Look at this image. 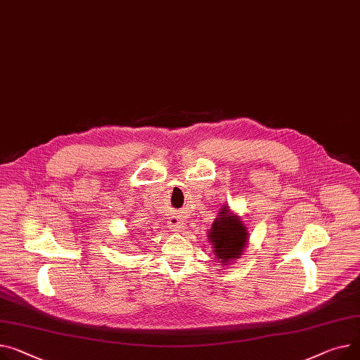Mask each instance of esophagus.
Segmentation results:
<instances>
[{"instance_id": "obj_1", "label": "esophagus", "mask_w": 360, "mask_h": 360, "mask_svg": "<svg viewBox=\"0 0 360 360\" xmlns=\"http://www.w3.org/2000/svg\"><path fill=\"white\" fill-rule=\"evenodd\" d=\"M169 227L174 230V231H179L185 227V223L184 220L179 217V215H172L171 220H169Z\"/></svg>"}]
</instances>
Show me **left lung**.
<instances>
[{
	"label": "left lung",
	"mask_w": 360,
	"mask_h": 360,
	"mask_svg": "<svg viewBox=\"0 0 360 360\" xmlns=\"http://www.w3.org/2000/svg\"><path fill=\"white\" fill-rule=\"evenodd\" d=\"M210 240L214 245V255L226 265L233 259H238L248 245V230L240 219L231 215L226 207L220 212L219 219L212 223L210 230Z\"/></svg>",
	"instance_id": "left-lung-1"
}]
</instances>
